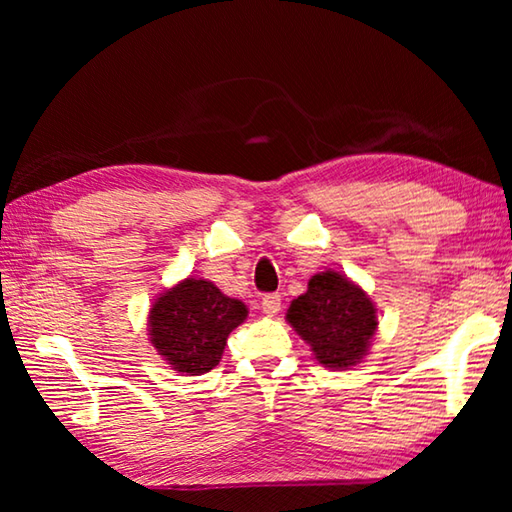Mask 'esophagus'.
Returning <instances> with one entry per match:
<instances>
[{
	"instance_id": "obj_1",
	"label": "esophagus",
	"mask_w": 512,
	"mask_h": 512,
	"mask_svg": "<svg viewBox=\"0 0 512 512\" xmlns=\"http://www.w3.org/2000/svg\"><path fill=\"white\" fill-rule=\"evenodd\" d=\"M262 309H264L266 316L280 314V309H282V296H280V293H266V296L262 298Z\"/></svg>"
}]
</instances>
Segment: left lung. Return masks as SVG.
<instances>
[{"mask_svg": "<svg viewBox=\"0 0 512 512\" xmlns=\"http://www.w3.org/2000/svg\"><path fill=\"white\" fill-rule=\"evenodd\" d=\"M287 318L327 368L354 366L377 332L372 300L334 271L311 277L307 293L291 302Z\"/></svg>", "mask_w": 512, "mask_h": 512, "instance_id": "left-lung-1", "label": "left lung"}]
</instances>
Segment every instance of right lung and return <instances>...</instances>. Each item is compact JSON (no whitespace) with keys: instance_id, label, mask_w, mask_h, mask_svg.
<instances>
[{"instance_id":"add662e5","label":"right lung","mask_w":512,"mask_h":512,"mask_svg":"<svg viewBox=\"0 0 512 512\" xmlns=\"http://www.w3.org/2000/svg\"><path fill=\"white\" fill-rule=\"evenodd\" d=\"M248 316L244 302L207 280L187 277L153 302L151 343L173 370L203 375L219 366L228 334Z\"/></svg>"}]
</instances>
